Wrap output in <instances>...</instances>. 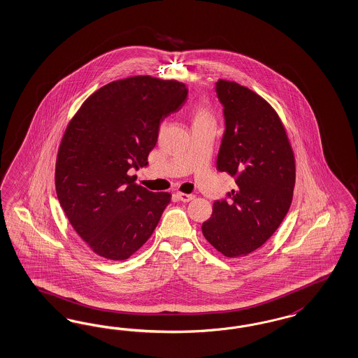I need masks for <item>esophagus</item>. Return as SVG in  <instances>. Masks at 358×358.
<instances>
[{"label":"esophagus","mask_w":358,"mask_h":358,"mask_svg":"<svg viewBox=\"0 0 358 358\" xmlns=\"http://www.w3.org/2000/svg\"><path fill=\"white\" fill-rule=\"evenodd\" d=\"M176 196H178V199H179L180 201H183V203H188V201H191V200L195 197L194 195H191V194H183V192H178Z\"/></svg>","instance_id":"obj_1"}]
</instances>
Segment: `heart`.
<instances>
[{
	"instance_id": "obj_1",
	"label": "heart",
	"mask_w": 358,
	"mask_h": 358,
	"mask_svg": "<svg viewBox=\"0 0 358 358\" xmlns=\"http://www.w3.org/2000/svg\"><path fill=\"white\" fill-rule=\"evenodd\" d=\"M203 122H213V115L206 105H197L194 110V124H203Z\"/></svg>"
}]
</instances>
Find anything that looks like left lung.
Here are the masks:
<instances>
[{
	"label": "left lung",
	"mask_w": 358,
	"mask_h": 358,
	"mask_svg": "<svg viewBox=\"0 0 358 358\" xmlns=\"http://www.w3.org/2000/svg\"><path fill=\"white\" fill-rule=\"evenodd\" d=\"M215 91L225 130L216 167L236 187L213 203L201 231L225 257H243L261 248L289 212L295 161L286 130L261 96L234 81L219 80Z\"/></svg>",
	"instance_id": "obj_1"
}]
</instances>
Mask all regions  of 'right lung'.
Segmentation results:
<instances>
[{"label":"right lung","instance_id":"1","mask_svg":"<svg viewBox=\"0 0 358 358\" xmlns=\"http://www.w3.org/2000/svg\"><path fill=\"white\" fill-rule=\"evenodd\" d=\"M185 84L151 76L112 81L90 96L59 148L55 187L72 228L93 252L124 261L150 238L171 195L134 185L162 121L187 100Z\"/></svg>","mask_w":358,"mask_h":358}]
</instances>
